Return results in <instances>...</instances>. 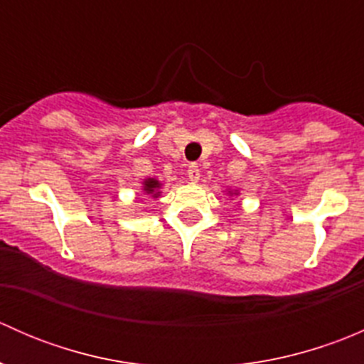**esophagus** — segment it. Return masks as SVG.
<instances>
[{
	"label": "esophagus",
	"instance_id": "obj_1",
	"mask_svg": "<svg viewBox=\"0 0 364 364\" xmlns=\"http://www.w3.org/2000/svg\"><path fill=\"white\" fill-rule=\"evenodd\" d=\"M188 179L192 183H197L200 179V168L197 165H190L188 167Z\"/></svg>",
	"mask_w": 364,
	"mask_h": 364
}]
</instances>
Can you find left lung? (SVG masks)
<instances>
[{
    "instance_id": "8db88e82",
    "label": "left lung",
    "mask_w": 364,
    "mask_h": 364,
    "mask_svg": "<svg viewBox=\"0 0 364 364\" xmlns=\"http://www.w3.org/2000/svg\"><path fill=\"white\" fill-rule=\"evenodd\" d=\"M227 193H229L230 197H232V196H240V190H230V188H227Z\"/></svg>"
}]
</instances>
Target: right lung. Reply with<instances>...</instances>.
<instances>
[{
	"mask_svg": "<svg viewBox=\"0 0 364 364\" xmlns=\"http://www.w3.org/2000/svg\"><path fill=\"white\" fill-rule=\"evenodd\" d=\"M161 186H164V183L159 181L156 178H144L141 183V190L144 192V196H149L151 199H159Z\"/></svg>",
	"mask_w": 364,
	"mask_h": 364,
	"instance_id": "add662e5",
	"label": "right lung"
}]
</instances>
